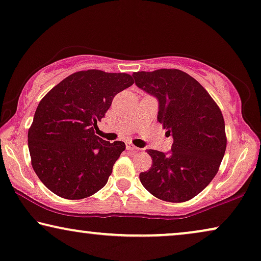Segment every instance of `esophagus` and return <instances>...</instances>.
Returning <instances> with one entry per match:
<instances>
[{
    "label": "esophagus",
    "instance_id": "esophagus-1",
    "mask_svg": "<svg viewBox=\"0 0 261 261\" xmlns=\"http://www.w3.org/2000/svg\"><path fill=\"white\" fill-rule=\"evenodd\" d=\"M126 149L130 150V151H138V150H139L138 148H136V146L130 142L126 143Z\"/></svg>",
    "mask_w": 261,
    "mask_h": 261
}]
</instances>
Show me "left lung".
<instances>
[{
	"label": "left lung",
	"instance_id": "8db88e82",
	"mask_svg": "<svg viewBox=\"0 0 261 261\" xmlns=\"http://www.w3.org/2000/svg\"><path fill=\"white\" fill-rule=\"evenodd\" d=\"M132 75L139 89L159 99L157 120L174 138L169 155L146 150L152 164L139 179L157 199L186 202L202 192L219 171L227 145L221 110L204 87L181 69Z\"/></svg>",
	"mask_w": 261,
	"mask_h": 261
}]
</instances>
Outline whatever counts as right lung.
<instances>
[{
  "mask_svg": "<svg viewBox=\"0 0 261 261\" xmlns=\"http://www.w3.org/2000/svg\"><path fill=\"white\" fill-rule=\"evenodd\" d=\"M134 83L127 73L79 71L40 100L28 130V148L35 174L50 192L80 200L106 185L125 144L104 141L94 129L115 95Z\"/></svg>",
  "mask_w": 261,
  "mask_h": 261,
  "instance_id": "add662e5",
  "label": "right lung"
}]
</instances>
